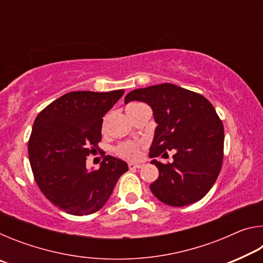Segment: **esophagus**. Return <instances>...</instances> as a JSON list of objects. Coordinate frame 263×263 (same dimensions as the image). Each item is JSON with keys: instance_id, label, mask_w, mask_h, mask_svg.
I'll list each match as a JSON object with an SVG mask.
<instances>
[{"instance_id": "esophagus-1", "label": "esophagus", "mask_w": 263, "mask_h": 263, "mask_svg": "<svg viewBox=\"0 0 263 263\" xmlns=\"http://www.w3.org/2000/svg\"><path fill=\"white\" fill-rule=\"evenodd\" d=\"M141 167H144V164H142V163H133V162L128 163V168H130V169H136V168L139 169Z\"/></svg>"}]
</instances>
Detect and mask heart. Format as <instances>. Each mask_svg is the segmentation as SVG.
Here are the masks:
<instances>
[{"instance_id": "b5f03b06", "label": "heart", "mask_w": 263, "mask_h": 263, "mask_svg": "<svg viewBox=\"0 0 263 263\" xmlns=\"http://www.w3.org/2000/svg\"><path fill=\"white\" fill-rule=\"evenodd\" d=\"M145 104L139 103V102H132V103L128 104L126 106V112L127 115L131 116L137 112L138 110L141 108H145ZM114 152L116 155H118L119 158L125 159V160H136L139 158L140 155V146L137 142H131V141H126V142H122L116 146L114 148Z\"/></svg>"}]
</instances>
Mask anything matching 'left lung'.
<instances>
[{"label": "left lung", "instance_id": "1", "mask_svg": "<svg viewBox=\"0 0 263 263\" xmlns=\"http://www.w3.org/2000/svg\"><path fill=\"white\" fill-rule=\"evenodd\" d=\"M141 101L153 110L158 126L149 158L173 151L174 161L152 160L159 177L149 185L159 201L184 206L202 199L215 184L224 158V126L213 105L197 92L172 83L135 89L125 103Z\"/></svg>", "mask_w": 263, "mask_h": 263}]
</instances>
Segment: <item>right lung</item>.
<instances>
[{
    "mask_svg": "<svg viewBox=\"0 0 263 263\" xmlns=\"http://www.w3.org/2000/svg\"><path fill=\"white\" fill-rule=\"evenodd\" d=\"M124 94L70 91L42 110L33 123L28 151L34 180L44 196L74 216L99 211L108 201L127 163L106 155L87 171L86 160L99 149L103 117Z\"/></svg>",
    "mask_w": 263,
    "mask_h": 263,
    "instance_id": "1",
    "label": "right lung"
}]
</instances>
